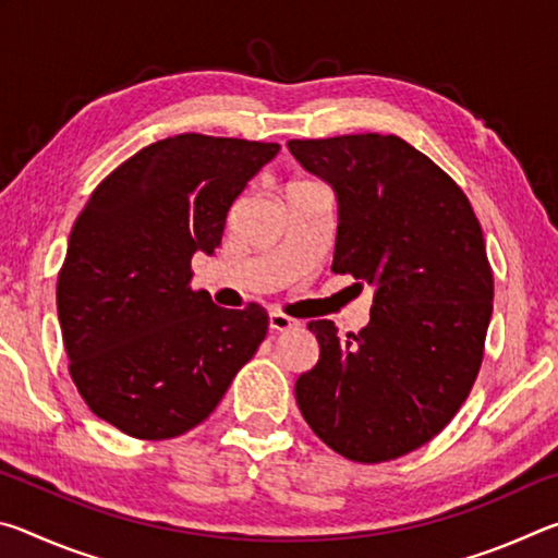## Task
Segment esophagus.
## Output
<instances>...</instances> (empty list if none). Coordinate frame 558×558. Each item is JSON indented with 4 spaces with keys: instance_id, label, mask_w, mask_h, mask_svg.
<instances>
[{
    "instance_id": "esophagus-1",
    "label": "esophagus",
    "mask_w": 558,
    "mask_h": 558,
    "mask_svg": "<svg viewBox=\"0 0 558 558\" xmlns=\"http://www.w3.org/2000/svg\"><path fill=\"white\" fill-rule=\"evenodd\" d=\"M268 325H270L272 332H288V329H295L300 323H298V319L288 317V315H282V313H270Z\"/></svg>"
}]
</instances>
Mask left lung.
I'll use <instances>...</instances> for the list:
<instances>
[{
  "label": "left lung",
  "instance_id": "left-lung-1",
  "mask_svg": "<svg viewBox=\"0 0 558 558\" xmlns=\"http://www.w3.org/2000/svg\"><path fill=\"white\" fill-rule=\"evenodd\" d=\"M292 157L337 194L332 270L374 288L362 332L319 342L300 374L302 418L339 456L386 462L426 446L465 403L493 317V268L468 196L396 135L290 140Z\"/></svg>",
  "mask_w": 558,
  "mask_h": 558
}]
</instances>
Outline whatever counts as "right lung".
<instances>
[{
    "mask_svg": "<svg viewBox=\"0 0 558 558\" xmlns=\"http://www.w3.org/2000/svg\"><path fill=\"white\" fill-rule=\"evenodd\" d=\"M278 153L184 132L140 149L90 194L56 305L71 379L98 418L132 438L182 436L256 354L268 313L192 290V256L219 248L231 204Z\"/></svg>",
    "mask_w": 558,
    "mask_h": 558,
    "instance_id": "1",
    "label": "right lung"
}]
</instances>
